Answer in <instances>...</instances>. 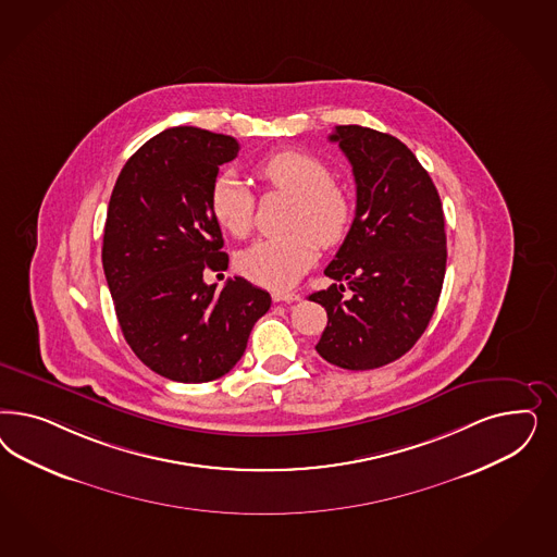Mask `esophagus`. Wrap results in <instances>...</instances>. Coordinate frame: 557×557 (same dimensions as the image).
Instances as JSON below:
<instances>
[{"label": "esophagus", "mask_w": 557, "mask_h": 557, "mask_svg": "<svg viewBox=\"0 0 557 557\" xmlns=\"http://www.w3.org/2000/svg\"><path fill=\"white\" fill-rule=\"evenodd\" d=\"M299 299H301V295H297V293H272L274 304H295Z\"/></svg>", "instance_id": "34e87169"}]
</instances>
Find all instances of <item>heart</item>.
<instances>
[{
  "mask_svg": "<svg viewBox=\"0 0 557 557\" xmlns=\"http://www.w3.org/2000/svg\"><path fill=\"white\" fill-rule=\"evenodd\" d=\"M256 176L270 188L293 197L288 227L283 235L262 237L237 256V269L251 283L269 288L293 287L323 248L338 246L352 227L355 200L334 180L318 156L299 149L276 151L256 165ZM256 198L234 172L216 176L209 209L216 225L234 237H246L253 225Z\"/></svg>",
  "mask_w": 557,
  "mask_h": 557,
  "instance_id": "1",
  "label": "heart"
}]
</instances>
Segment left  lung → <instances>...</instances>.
<instances>
[{
    "mask_svg": "<svg viewBox=\"0 0 557 557\" xmlns=\"http://www.w3.org/2000/svg\"><path fill=\"white\" fill-rule=\"evenodd\" d=\"M357 182V213L336 258L323 270L336 283L309 295L327 311L315 350L348 371L404 357L424 334L447 269L443 205L429 172L387 133L341 125Z\"/></svg>",
    "mask_w": 557,
    "mask_h": 557,
    "instance_id": "8db88e82",
    "label": "left lung"
}]
</instances>
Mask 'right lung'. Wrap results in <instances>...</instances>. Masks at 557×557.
I'll return each mask as SVG.
<instances>
[{"label": "right lung", "instance_id": "1", "mask_svg": "<svg viewBox=\"0 0 557 557\" xmlns=\"http://www.w3.org/2000/svg\"><path fill=\"white\" fill-rule=\"evenodd\" d=\"M237 151L230 135L168 128L128 158L108 202L102 264L123 336L151 371L180 383L230 373L270 309L269 293L242 276L221 290L202 281L230 262L209 195Z\"/></svg>", "mask_w": 557, "mask_h": 557}]
</instances>
